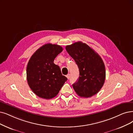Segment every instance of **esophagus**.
I'll list each match as a JSON object with an SVG mask.
<instances>
[{
    "instance_id": "esophagus-1",
    "label": "esophagus",
    "mask_w": 133,
    "mask_h": 133,
    "mask_svg": "<svg viewBox=\"0 0 133 133\" xmlns=\"http://www.w3.org/2000/svg\"><path fill=\"white\" fill-rule=\"evenodd\" d=\"M70 74H68V75H67L66 76V77L68 78V79H69V78H70Z\"/></svg>"
}]
</instances>
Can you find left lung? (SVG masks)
Here are the masks:
<instances>
[{
	"label": "left lung",
	"mask_w": 133,
	"mask_h": 133,
	"mask_svg": "<svg viewBox=\"0 0 133 133\" xmlns=\"http://www.w3.org/2000/svg\"><path fill=\"white\" fill-rule=\"evenodd\" d=\"M65 49L78 68L79 78L72 84L76 94L79 97L89 98L98 93L103 86L106 76L102 58L81 41L68 45Z\"/></svg>",
	"instance_id": "obj_1"
}]
</instances>
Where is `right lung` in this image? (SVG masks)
<instances>
[{
	"mask_svg": "<svg viewBox=\"0 0 133 133\" xmlns=\"http://www.w3.org/2000/svg\"><path fill=\"white\" fill-rule=\"evenodd\" d=\"M63 51L58 45L47 44L37 50L26 67V79L32 91L46 99L55 97L68 78L63 76L54 59Z\"/></svg>",
	"mask_w": 133,
	"mask_h": 133,
	"instance_id": "1",
	"label": "right lung"
}]
</instances>
